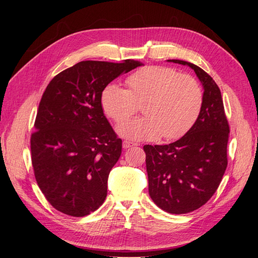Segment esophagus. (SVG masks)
<instances>
[{"label": "esophagus", "instance_id": "34e87169", "mask_svg": "<svg viewBox=\"0 0 258 258\" xmlns=\"http://www.w3.org/2000/svg\"><path fill=\"white\" fill-rule=\"evenodd\" d=\"M138 144L137 143H132V142H130V141H123L122 142V147L123 148H130V147H134V146H137Z\"/></svg>", "mask_w": 258, "mask_h": 258}]
</instances>
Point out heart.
I'll use <instances>...</instances> for the list:
<instances>
[{"instance_id":"heart-1","label":"heart","mask_w":258,"mask_h":258,"mask_svg":"<svg viewBox=\"0 0 258 258\" xmlns=\"http://www.w3.org/2000/svg\"><path fill=\"white\" fill-rule=\"evenodd\" d=\"M129 89L108 84L101 93L104 113L121 123L142 105L144 117L126 122L119 134L134 140L181 138L198 119L204 90L195 77L179 74L169 67L150 66L140 69L127 80Z\"/></svg>"}]
</instances>
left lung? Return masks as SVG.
<instances>
[{"label":"left lung","instance_id":"obj_1","mask_svg":"<svg viewBox=\"0 0 258 258\" xmlns=\"http://www.w3.org/2000/svg\"><path fill=\"white\" fill-rule=\"evenodd\" d=\"M191 68L204 86V104L186 135L168 145H144L148 192L160 209L172 214L191 212L216 191L227 168L229 124L221 90L201 68L183 60H168Z\"/></svg>","mask_w":258,"mask_h":258}]
</instances>
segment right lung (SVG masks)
I'll return each instance as SVG.
<instances>
[{"label":"right lung","instance_id":"obj_1","mask_svg":"<svg viewBox=\"0 0 258 258\" xmlns=\"http://www.w3.org/2000/svg\"><path fill=\"white\" fill-rule=\"evenodd\" d=\"M141 62L82 61L60 72L43 93L31 136L38 187L59 212L82 217L107 195V178L121 154V139L104 116L101 93Z\"/></svg>","mask_w":258,"mask_h":258}]
</instances>
